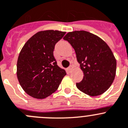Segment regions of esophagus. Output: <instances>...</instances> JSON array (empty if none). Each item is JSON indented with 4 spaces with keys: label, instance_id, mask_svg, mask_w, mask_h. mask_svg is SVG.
Segmentation results:
<instances>
[{
    "label": "esophagus",
    "instance_id": "34e87169",
    "mask_svg": "<svg viewBox=\"0 0 128 128\" xmlns=\"http://www.w3.org/2000/svg\"><path fill=\"white\" fill-rule=\"evenodd\" d=\"M67 69H68V71L69 72H72V69H73V66H72V65H70V66H69Z\"/></svg>",
    "mask_w": 128,
    "mask_h": 128
}]
</instances>
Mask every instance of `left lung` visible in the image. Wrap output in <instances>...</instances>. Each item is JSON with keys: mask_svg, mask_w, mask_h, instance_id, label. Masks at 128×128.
I'll return each instance as SVG.
<instances>
[{"mask_svg": "<svg viewBox=\"0 0 128 128\" xmlns=\"http://www.w3.org/2000/svg\"><path fill=\"white\" fill-rule=\"evenodd\" d=\"M63 39L74 49L84 73L82 81L76 83L77 88L91 96L105 92L116 73V60L109 46L99 37L84 30L68 32Z\"/></svg>", "mask_w": 128, "mask_h": 128, "instance_id": "1", "label": "left lung"}]
</instances>
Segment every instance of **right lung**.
<instances>
[{
  "label": "right lung",
  "mask_w": 128,
  "mask_h": 128,
  "mask_svg": "<svg viewBox=\"0 0 128 128\" xmlns=\"http://www.w3.org/2000/svg\"><path fill=\"white\" fill-rule=\"evenodd\" d=\"M65 32L45 30L37 32L24 44L17 62V77L28 95L43 99L57 90L65 70L57 65L53 55L54 46Z\"/></svg>",
  "instance_id": "1"
}]
</instances>
